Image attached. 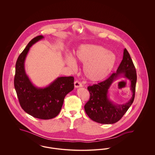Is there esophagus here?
I'll return each instance as SVG.
<instances>
[{"label": "esophagus", "mask_w": 155, "mask_h": 155, "mask_svg": "<svg viewBox=\"0 0 155 155\" xmlns=\"http://www.w3.org/2000/svg\"><path fill=\"white\" fill-rule=\"evenodd\" d=\"M74 87L75 88H78L82 87V85L81 82H80L79 81H75L74 82Z\"/></svg>", "instance_id": "obj_1"}]
</instances>
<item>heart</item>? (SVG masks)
Segmentation results:
<instances>
[{
    "label": "heart",
    "mask_w": 155,
    "mask_h": 155,
    "mask_svg": "<svg viewBox=\"0 0 155 155\" xmlns=\"http://www.w3.org/2000/svg\"><path fill=\"white\" fill-rule=\"evenodd\" d=\"M75 59L84 64L85 77L91 81L98 82L107 78L113 71L117 62V56L102 46L82 45L74 52ZM68 66L75 68L76 64L73 57H66Z\"/></svg>",
    "instance_id": "b5f03b06"
}]
</instances>
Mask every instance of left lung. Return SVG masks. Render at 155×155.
I'll return each instance as SVG.
<instances>
[{
  "label": "left lung",
  "mask_w": 155,
  "mask_h": 155,
  "mask_svg": "<svg viewBox=\"0 0 155 155\" xmlns=\"http://www.w3.org/2000/svg\"><path fill=\"white\" fill-rule=\"evenodd\" d=\"M120 77L127 79L130 83L132 92L131 99L123 104L114 103L109 97L108 91L111 84ZM137 73L133 60L126 49L123 60L116 73L105 81L89 86L90 99L84 106L85 111L92 120L101 124H111L119 121L133 104L135 93Z\"/></svg>",
  "instance_id": "obj_1"
}]
</instances>
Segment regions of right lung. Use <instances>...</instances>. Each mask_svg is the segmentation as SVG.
<instances>
[{
    "instance_id": "add662e5",
    "label": "right lung",
    "mask_w": 155,
    "mask_h": 155,
    "mask_svg": "<svg viewBox=\"0 0 155 155\" xmlns=\"http://www.w3.org/2000/svg\"><path fill=\"white\" fill-rule=\"evenodd\" d=\"M44 38L42 35L33 38L18 56L14 84L22 109L34 117L49 120L59 114L65 96L74 89V77H58L45 87L33 84L25 72V60L30 48Z\"/></svg>"
}]
</instances>
